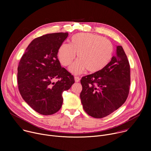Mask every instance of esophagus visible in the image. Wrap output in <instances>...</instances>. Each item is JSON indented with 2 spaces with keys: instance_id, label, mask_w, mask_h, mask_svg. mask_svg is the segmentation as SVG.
I'll use <instances>...</instances> for the list:
<instances>
[{
  "instance_id": "esophagus-1",
  "label": "esophagus",
  "mask_w": 151,
  "mask_h": 151,
  "mask_svg": "<svg viewBox=\"0 0 151 151\" xmlns=\"http://www.w3.org/2000/svg\"><path fill=\"white\" fill-rule=\"evenodd\" d=\"M74 79H75V81L76 82H78L80 81V78L78 76H75Z\"/></svg>"
}]
</instances>
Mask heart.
<instances>
[{"label":"heart","instance_id":"b5f03b06","mask_svg":"<svg viewBox=\"0 0 151 151\" xmlns=\"http://www.w3.org/2000/svg\"><path fill=\"white\" fill-rule=\"evenodd\" d=\"M114 52V45L108 39L101 36L89 33H80L73 36L70 44H62L57 52L62 65L67 66L76 57L69 68L74 74H79L85 69L94 73L104 69L111 62Z\"/></svg>","mask_w":151,"mask_h":151}]
</instances>
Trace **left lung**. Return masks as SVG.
I'll return each mask as SVG.
<instances>
[{
    "label": "left lung",
    "mask_w": 151,
    "mask_h": 151,
    "mask_svg": "<svg viewBox=\"0 0 151 151\" xmlns=\"http://www.w3.org/2000/svg\"><path fill=\"white\" fill-rule=\"evenodd\" d=\"M80 94L84 111L102 118L117 110L126 101L130 85V66L121 46L102 70L82 78Z\"/></svg>",
    "instance_id": "8db88e82"
}]
</instances>
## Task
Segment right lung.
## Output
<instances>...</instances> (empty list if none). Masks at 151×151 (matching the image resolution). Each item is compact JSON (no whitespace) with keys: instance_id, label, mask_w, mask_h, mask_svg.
<instances>
[{"instance_id":"obj_1","label":"right lung","mask_w":151,"mask_h":151,"mask_svg":"<svg viewBox=\"0 0 151 151\" xmlns=\"http://www.w3.org/2000/svg\"><path fill=\"white\" fill-rule=\"evenodd\" d=\"M68 33L43 35L33 40L19 61L17 79L24 100L39 114L52 115L63 104L62 93L68 90L75 79L61 68L57 52ZM55 78L59 80L56 83Z\"/></svg>"}]
</instances>
